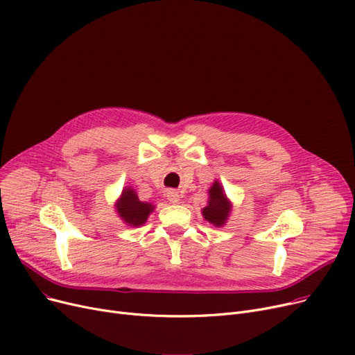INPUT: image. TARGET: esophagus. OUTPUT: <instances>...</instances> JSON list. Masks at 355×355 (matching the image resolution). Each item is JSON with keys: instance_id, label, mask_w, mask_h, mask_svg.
Segmentation results:
<instances>
[{"instance_id": "esophagus-1", "label": "esophagus", "mask_w": 355, "mask_h": 355, "mask_svg": "<svg viewBox=\"0 0 355 355\" xmlns=\"http://www.w3.org/2000/svg\"><path fill=\"white\" fill-rule=\"evenodd\" d=\"M166 197H168V200H169V202H171V203H178L180 198H181L180 193L175 191V190H168V191H166Z\"/></svg>"}]
</instances>
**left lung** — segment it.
<instances>
[{
	"instance_id": "8db88e82",
	"label": "left lung",
	"mask_w": 355,
	"mask_h": 355,
	"mask_svg": "<svg viewBox=\"0 0 355 355\" xmlns=\"http://www.w3.org/2000/svg\"><path fill=\"white\" fill-rule=\"evenodd\" d=\"M230 211H232V203L227 198L222 184L214 180L209 189L207 206L202 209L203 218L213 226L222 227L227 222Z\"/></svg>"
}]
</instances>
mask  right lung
I'll return each instance as SVG.
<instances>
[{
    "label": "right lung",
    "mask_w": 355,
    "mask_h": 355,
    "mask_svg": "<svg viewBox=\"0 0 355 355\" xmlns=\"http://www.w3.org/2000/svg\"><path fill=\"white\" fill-rule=\"evenodd\" d=\"M114 209L123 223L132 227H137L146 223L149 214L153 211L155 206L148 202H141L136 191L132 187L126 186L123 189L120 197L116 200Z\"/></svg>",
    "instance_id": "right-lung-1"
}]
</instances>
